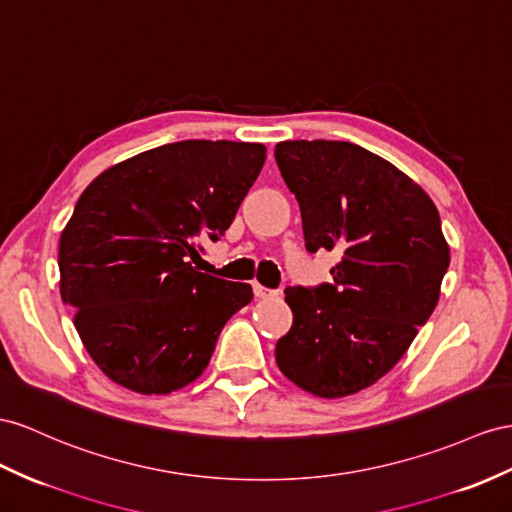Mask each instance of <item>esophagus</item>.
Returning a JSON list of instances; mask_svg holds the SVG:
<instances>
[{
  "mask_svg": "<svg viewBox=\"0 0 512 512\" xmlns=\"http://www.w3.org/2000/svg\"><path fill=\"white\" fill-rule=\"evenodd\" d=\"M253 292H255L257 298H272V296H277V292L268 290V287H264L261 283H253Z\"/></svg>",
  "mask_w": 512,
  "mask_h": 512,
  "instance_id": "1",
  "label": "esophagus"
}]
</instances>
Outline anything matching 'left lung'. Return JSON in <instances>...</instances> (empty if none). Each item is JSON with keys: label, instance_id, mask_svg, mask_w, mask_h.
I'll return each instance as SVG.
<instances>
[{"label": "left lung", "instance_id": "left-lung-1", "mask_svg": "<svg viewBox=\"0 0 512 512\" xmlns=\"http://www.w3.org/2000/svg\"><path fill=\"white\" fill-rule=\"evenodd\" d=\"M309 253L337 251L333 285L287 287L294 313L277 365L318 398L372 387L435 311L450 246L430 196L383 157L352 142H279Z\"/></svg>", "mask_w": 512, "mask_h": 512}]
</instances>
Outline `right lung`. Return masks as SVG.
Returning a JSON list of instances; mask_svg holds the SVG:
<instances>
[{
  "mask_svg": "<svg viewBox=\"0 0 512 512\" xmlns=\"http://www.w3.org/2000/svg\"><path fill=\"white\" fill-rule=\"evenodd\" d=\"M266 162L259 142L183 140L110 166L60 233V296L112 383L166 396L194 383L248 283L199 272Z\"/></svg>",
  "mask_w": 512,
  "mask_h": 512,
  "instance_id": "1",
  "label": "right lung"
}]
</instances>
